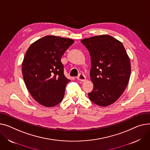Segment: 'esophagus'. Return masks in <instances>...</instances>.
I'll return each instance as SVG.
<instances>
[{
    "label": "esophagus",
    "instance_id": "1",
    "mask_svg": "<svg viewBox=\"0 0 150 150\" xmlns=\"http://www.w3.org/2000/svg\"><path fill=\"white\" fill-rule=\"evenodd\" d=\"M77 79H78L79 81H80L81 82H83L86 79V77L85 76V75L84 74H79V75L77 76Z\"/></svg>",
    "mask_w": 150,
    "mask_h": 150
}]
</instances>
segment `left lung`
Wrapping results in <instances>:
<instances>
[{"label": "left lung", "instance_id": "left-lung-1", "mask_svg": "<svg viewBox=\"0 0 150 150\" xmlns=\"http://www.w3.org/2000/svg\"><path fill=\"white\" fill-rule=\"evenodd\" d=\"M81 42L91 58L90 76L94 87L88 93L89 99L99 106L111 105L123 93L130 77V61L124 46L108 35L84 38Z\"/></svg>", "mask_w": 150, "mask_h": 150}]
</instances>
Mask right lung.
<instances>
[{
	"label": "right lung",
	"mask_w": 150,
	"mask_h": 150,
	"mask_svg": "<svg viewBox=\"0 0 150 150\" xmlns=\"http://www.w3.org/2000/svg\"><path fill=\"white\" fill-rule=\"evenodd\" d=\"M74 42L70 38L47 35L27 50L22 63L24 81L30 94L43 106H55L63 99L71 80L64 76L61 58Z\"/></svg>",
	"instance_id": "1"
}]
</instances>
